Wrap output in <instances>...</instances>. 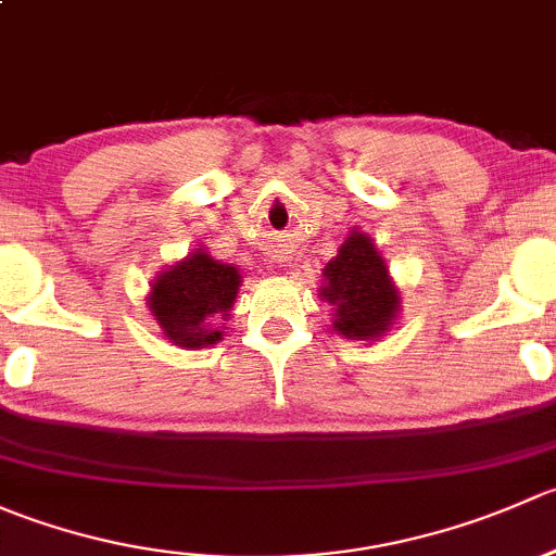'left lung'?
I'll use <instances>...</instances> for the list:
<instances>
[{
	"label": "left lung",
	"mask_w": 556,
	"mask_h": 556,
	"mask_svg": "<svg viewBox=\"0 0 556 556\" xmlns=\"http://www.w3.org/2000/svg\"><path fill=\"white\" fill-rule=\"evenodd\" d=\"M319 295L333 306V330L344 339H379L392 328L401 295L371 237L352 231L323 268Z\"/></svg>",
	"instance_id": "1"
}]
</instances>
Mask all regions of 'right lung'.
Here are the masks:
<instances>
[{
	"instance_id": "obj_1",
	"label": "right lung",
	"mask_w": 556,
	"mask_h": 556,
	"mask_svg": "<svg viewBox=\"0 0 556 556\" xmlns=\"http://www.w3.org/2000/svg\"><path fill=\"white\" fill-rule=\"evenodd\" d=\"M239 285L242 274L237 266L215 261L199 247L153 279L148 309L172 344L201 350L223 339V330H217L215 323L228 317Z\"/></svg>"
}]
</instances>
